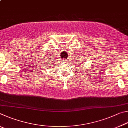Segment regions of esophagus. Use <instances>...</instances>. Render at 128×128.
Masks as SVG:
<instances>
[{
	"label": "esophagus",
	"instance_id": "34e87169",
	"mask_svg": "<svg viewBox=\"0 0 128 128\" xmlns=\"http://www.w3.org/2000/svg\"><path fill=\"white\" fill-rule=\"evenodd\" d=\"M66 60H65V59H64V61H66Z\"/></svg>",
	"mask_w": 128,
	"mask_h": 128
}]
</instances>
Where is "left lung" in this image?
Here are the masks:
<instances>
[{
	"label": "left lung",
	"mask_w": 128,
	"mask_h": 128,
	"mask_svg": "<svg viewBox=\"0 0 128 128\" xmlns=\"http://www.w3.org/2000/svg\"><path fill=\"white\" fill-rule=\"evenodd\" d=\"M77 64H78V68H82V67H80V66H82L81 65H82V64H80V62H79V63H77ZM76 64H75V65H76ZM80 66V67H79V66ZM80 69H81V68H80Z\"/></svg>",
	"instance_id": "1"
}]
</instances>
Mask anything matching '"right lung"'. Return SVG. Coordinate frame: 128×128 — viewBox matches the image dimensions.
Wrapping results in <instances>:
<instances>
[{
  "label": "right lung",
  "instance_id": "obj_1",
  "mask_svg": "<svg viewBox=\"0 0 128 128\" xmlns=\"http://www.w3.org/2000/svg\"><path fill=\"white\" fill-rule=\"evenodd\" d=\"M43 59H44V58H43ZM43 62H44V61H43Z\"/></svg>",
  "mask_w": 128,
  "mask_h": 128
}]
</instances>
